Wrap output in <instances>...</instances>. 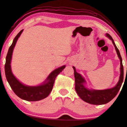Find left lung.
<instances>
[{"instance_id": "obj_1", "label": "left lung", "mask_w": 127, "mask_h": 127, "mask_svg": "<svg viewBox=\"0 0 127 127\" xmlns=\"http://www.w3.org/2000/svg\"><path fill=\"white\" fill-rule=\"evenodd\" d=\"M109 39L112 41V42L115 47L116 52L117 53L118 57H119L120 62V77L117 84L114 87L110 89L105 90H95L89 89L86 87L85 84L86 83L84 77L82 75L76 72V69L74 66H73L74 69V75L75 78V90L78 95L82 100L93 105H103L107 104V102L115 97L119 92L121 87L122 83L123 82L124 78V69L122 64V58L120 55L119 50H118L117 46L111 36L109 33L105 34Z\"/></svg>"}]
</instances>
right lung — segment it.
<instances>
[{
  "label": "right lung",
  "instance_id": "obj_1",
  "mask_svg": "<svg viewBox=\"0 0 127 127\" xmlns=\"http://www.w3.org/2000/svg\"><path fill=\"white\" fill-rule=\"evenodd\" d=\"M23 30L17 34L14 38L11 46L9 47L5 64V73L6 78L13 92L19 97L28 101H36L48 97L52 91L55 78L65 67V65L55 69L51 72L42 83L38 86H28L23 84L13 74L11 69V60L13 51L16 42Z\"/></svg>",
  "mask_w": 127,
  "mask_h": 127
}]
</instances>
